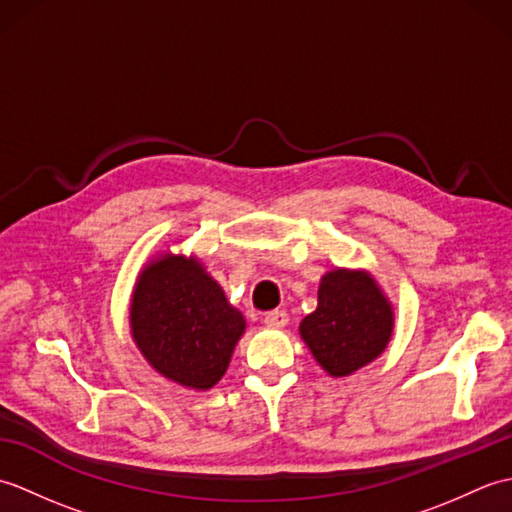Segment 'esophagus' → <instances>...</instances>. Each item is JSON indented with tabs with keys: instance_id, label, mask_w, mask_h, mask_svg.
Listing matches in <instances>:
<instances>
[{
	"instance_id": "obj_1",
	"label": "esophagus",
	"mask_w": 512,
	"mask_h": 512,
	"mask_svg": "<svg viewBox=\"0 0 512 512\" xmlns=\"http://www.w3.org/2000/svg\"><path fill=\"white\" fill-rule=\"evenodd\" d=\"M264 323L268 325V328H286L288 325V312L286 310H273L268 312L264 317Z\"/></svg>"
}]
</instances>
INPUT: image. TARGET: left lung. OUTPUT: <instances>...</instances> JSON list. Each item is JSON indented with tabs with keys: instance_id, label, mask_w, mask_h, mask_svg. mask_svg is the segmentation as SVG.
<instances>
[{
	"instance_id": "obj_1",
	"label": "left lung",
	"mask_w": 512,
	"mask_h": 512,
	"mask_svg": "<svg viewBox=\"0 0 512 512\" xmlns=\"http://www.w3.org/2000/svg\"><path fill=\"white\" fill-rule=\"evenodd\" d=\"M394 310L365 270L336 268L319 284V306L299 325L301 339L334 378L350 376L385 352Z\"/></svg>"
}]
</instances>
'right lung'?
Returning <instances> with one entry per match:
<instances>
[{"mask_svg":"<svg viewBox=\"0 0 512 512\" xmlns=\"http://www.w3.org/2000/svg\"><path fill=\"white\" fill-rule=\"evenodd\" d=\"M129 325L140 354L182 387L211 389L226 372L246 321L195 257L165 253L140 270Z\"/></svg>","mask_w":512,"mask_h":512,"instance_id":"obj_1","label":"right lung"}]
</instances>
